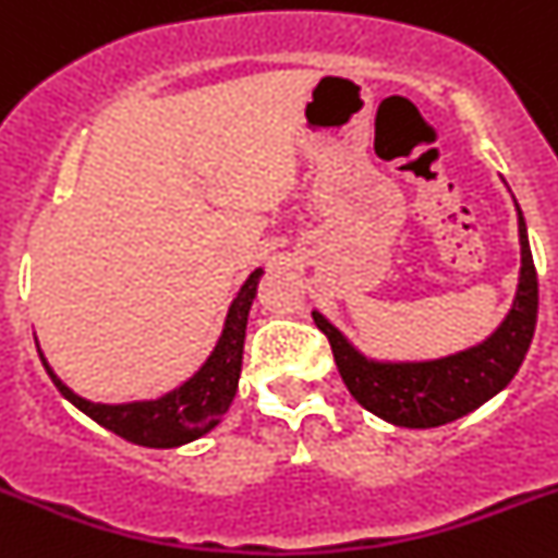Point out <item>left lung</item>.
Masks as SVG:
<instances>
[{
    "instance_id": "left-lung-1",
    "label": "left lung",
    "mask_w": 558,
    "mask_h": 558,
    "mask_svg": "<svg viewBox=\"0 0 558 558\" xmlns=\"http://www.w3.org/2000/svg\"><path fill=\"white\" fill-rule=\"evenodd\" d=\"M520 283L512 311L478 347L426 363H377L363 357L330 322L314 311V322L330 341L338 374L357 404L408 429H432L482 408L518 374L537 327L539 286L525 222L518 208Z\"/></svg>"
}]
</instances>
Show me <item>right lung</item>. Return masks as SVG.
I'll return each mask as SVG.
<instances>
[{"label":"right lung","mask_w":558,"mask_h":558,"mask_svg":"<svg viewBox=\"0 0 558 558\" xmlns=\"http://www.w3.org/2000/svg\"><path fill=\"white\" fill-rule=\"evenodd\" d=\"M258 278H262V269L250 272V278L239 289L236 300H233L231 311H228L220 341H217L215 352L208 355V361L201 366V372L192 374L184 385H179V388L159 399L129 404L87 402V399L76 397L74 390L57 379V374L51 372L44 355H40V361H44L51 383L57 385L62 397L74 408H80L85 415H90L104 429L114 432V435L129 440V444L148 446V449L184 446L215 429L222 415L228 413V408H231L233 397H236L239 372H242L244 330H247V314L250 305H253Z\"/></svg>","instance_id":"right-lung-1"}]
</instances>
